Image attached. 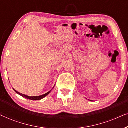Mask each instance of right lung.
<instances>
[{
  "instance_id": "add662e5",
  "label": "right lung",
  "mask_w": 128,
  "mask_h": 128,
  "mask_svg": "<svg viewBox=\"0 0 128 128\" xmlns=\"http://www.w3.org/2000/svg\"><path fill=\"white\" fill-rule=\"evenodd\" d=\"M54 87L52 88H54ZM13 90H14V92H16V93H17L18 94H19V95H20L21 96H22V97H24L26 98H27V99H29V100H41L44 98L46 97V96L47 95H48L49 94H50V92H51V90H50V92H46V93H45V94H43V95H41V96H27L26 95V94H22L20 93V92H17V91H16V90H14V89L13 88Z\"/></svg>"
}]
</instances>
